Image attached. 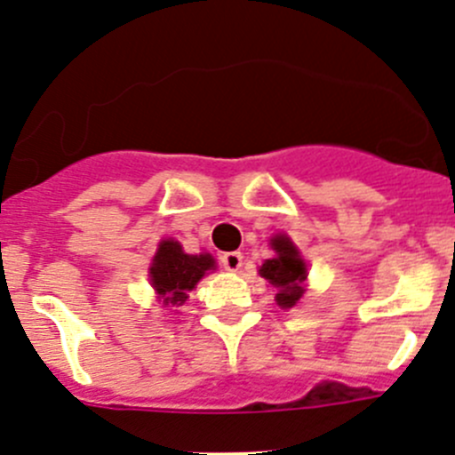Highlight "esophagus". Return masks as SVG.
Returning a JSON list of instances; mask_svg holds the SVG:
<instances>
[{
	"label": "esophagus",
	"mask_w": 455,
	"mask_h": 455,
	"mask_svg": "<svg viewBox=\"0 0 455 455\" xmlns=\"http://www.w3.org/2000/svg\"><path fill=\"white\" fill-rule=\"evenodd\" d=\"M222 266H224V270H231V273L240 270L242 253H237V251H231V253H224L222 255Z\"/></svg>",
	"instance_id": "esophagus-1"
}]
</instances>
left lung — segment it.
I'll use <instances>...</instances> for the list:
<instances>
[{"label":"left lung","instance_id":"1","mask_svg":"<svg viewBox=\"0 0 455 455\" xmlns=\"http://www.w3.org/2000/svg\"><path fill=\"white\" fill-rule=\"evenodd\" d=\"M270 246H273L275 257L261 264L259 275L277 288V295H275L277 306L292 308L304 297V282L308 277V268H306L304 257L299 255V251L288 235H275L270 240Z\"/></svg>","mask_w":455,"mask_h":455}]
</instances>
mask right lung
<instances>
[{
    "instance_id": "right-lung-1",
    "label": "right lung",
    "mask_w": 455,
    "mask_h": 455,
    "mask_svg": "<svg viewBox=\"0 0 455 455\" xmlns=\"http://www.w3.org/2000/svg\"><path fill=\"white\" fill-rule=\"evenodd\" d=\"M209 270H215V259L209 253L189 255L180 242L163 240L151 259L149 282L160 304L182 306Z\"/></svg>"
}]
</instances>
